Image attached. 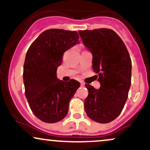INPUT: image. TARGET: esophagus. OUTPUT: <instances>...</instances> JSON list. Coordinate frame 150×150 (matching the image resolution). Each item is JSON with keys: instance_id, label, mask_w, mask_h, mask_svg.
I'll list each match as a JSON object with an SVG mask.
<instances>
[{"instance_id": "esophagus-1", "label": "esophagus", "mask_w": 150, "mask_h": 150, "mask_svg": "<svg viewBox=\"0 0 150 150\" xmlns=\"http://www.w3.org/2000/svg\"><path fill=\"white\" fill-rule=\"evenodd\" d=\"M80 84H81V86H82V87H84V86H85V83H84L83 82H82V81L80 82Z\"/></svg>"}]
</instances>
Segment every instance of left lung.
<instances>
[{"mask_svg":"<svg viewBox=\"0 0 150 150\" xmlns=\"http://www.w3.org/2000/svg\"><path fill=\"white\" fill-rule=\"evenodd\" d=\"M84 45L92 53V68L100 88L85 84L88 96L86 113L100 123H110L119 116L128 97L132 63L124 43L114 31L101 28L78 31Z\"/></svg>","mask_w":150,"mask_h":150,"instance_id":"8db88e82","label":"left lung"}]
</instances>
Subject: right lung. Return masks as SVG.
<instances>
[{
  "mask_svg": "<svg viewBox=\"0 0 150 150\" xmlns=\"http://www.w3.org/2000/svg\"><path fill=\"white\" fill-rule=\"evenodd\" d=\"M78 39L75 31L51 29L43 32L27 51L23 68L25 97L32 112L43 122L63 119L80 87L78 81L63 82L56 77L63 53L79 43Z\"/></svg>",
  "mask_w": 150,
  "mask_h": 150,
  "instance_id": "obj_1",
  "label": "right lung"
}]
</instances>
